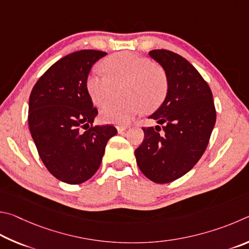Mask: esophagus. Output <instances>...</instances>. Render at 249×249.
<instances>
[{"label":"esophagus","instance_id":"34e87169","mask_svg":"<svg viewBox=\"0 0 249 249\" xmlns=\"http://www.w3.org/2000/svg\"><path fill=\"white\" fill-rule=\"evenodd\" d=\"M127 128H128L127 125H118V127H117V130H118V132L121 133V132H124V130L127 129Z\"/></svg>","mask_w":249,"mask_h":249}]
</instances>
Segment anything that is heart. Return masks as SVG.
<instances>
[{
  "instance_id": "obj_1",
  "label": "heart",
  "mask_w": 249,
  "mask_h": 249,
  "mask_svg": "<svg viewBox=\"0 0 249 249\" xmlns=\"http://www.w3.org/2000/svg\"><path fill=\"white\" fill-rule=\"evenodd\" d=\"M102 67L107 75L93 72L86 77L85 89L91 102L103 107L121 87V96L125 97L103 109L100 119L104 122L127 124L143 110L158 108L166 96V73L145 56L119 52L105 59Z\"/></svg>"
}]
</instances>
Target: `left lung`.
Masks as SVG:
<instances>
[{
    "label": "left lung",
    "mask_w": 249,
    "mask_h": 249,
    "mask_svg": "<svg viewBox=\"0 0 249 249\" xmlns=\"http://www.w3.org/2000/svg\"><path fill=\"white\" fill-rule=\"evenodd\" d=\"M149 54L166 72L168 90L162 106L150 116L160 125L142 127L144 140L134 153L149 179L167 184L184 176L201 158L216 112L210 86L189 61L164 49Z\"/></svg>",
    "instance_id": "obj_1"
}]
</instances>
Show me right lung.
I'll return each instance as SVG.
<instances>
[{
	"label": "right lung",
	"instance_id": "1",
	"mask_svg": "<svg viewBox=\"0 0 249 249\" xmlns=\"http://www.w3.org/2000/svg\"><path fill=\"white\" fill-rule=\"evenodd\" d=\"M106 54L89 49L63 56L30 93L28 124L38 154L67 184H82L97 172L108 140L117 133L111 124H93L98 110L85 89L91 65Z\"/></svg>",
	"mask_w": 249,
	"mask_h": 249
}]
</instances>
